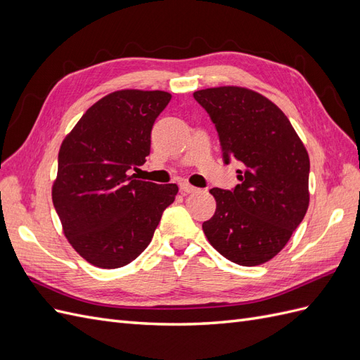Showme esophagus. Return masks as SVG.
<instances>
[{"instance_id":"esophagus-1","label":"esophagus","mask_w":360,"mask_h":360,"mask_svg":"<svg viewBox=\"0 0 360 360\" xmlns=\"http://www.w3.org/2000/svg\"><path fill=\"white\" fill-rule=\"evenodd\" d=\"M180 189H181V192H184V193H193V192H198V191H200L198 188L192 186V184H189L188 181L180 183Z\"/></svg>"}]
</instances>
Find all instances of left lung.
Here are the masks:
<instances>
[{"label": "left lung", "instance_id": "1", "mask_svg": "<svg viewBox=\"0 0 360 360\" xmlns=\"http://www.w3.org/2000/svg\"><path fill=\"white\" fill-rule=\"evenodd\" d=\"M219 135L224 162L243 163L231 191L210 189L216 212L202 224L210 245L240 266H259L287 245L309 205V156L279 108L242 86L193 93Z\"/></svg>", "mask_w": 360, "mask_h": 360}]
</instances>
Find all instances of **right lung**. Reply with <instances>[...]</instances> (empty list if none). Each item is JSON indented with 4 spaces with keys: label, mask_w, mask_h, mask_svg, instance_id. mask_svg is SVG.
I'll return each mask as SVG.
<instances>
[{
    "label": "right lung",
    "mask_w": 360,
    "mask_h": 360,
    "mask_svg": "<svg viewBox=\"0 0 360 360\" xmlns=\"http://www.w3.org/2000/svg\"><path fill=\"white\" fill-rule=\"evenodd\" d=\"M167 91L122 90L96 102L63 141L52 201L69 243L101 269L129 264L150 245L177 184L129 176L150 155Z\"/></svg>",
    "instance_id": "1"
}]
</instances>
